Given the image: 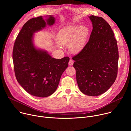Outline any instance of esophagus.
<instances>
[{"mask_svg": "<svg viewBox=\"0 0 131 131\" xmlns=\"http://www.w3.org/2000/svg\"><path fill=\"white\" fill-rule=\"evenodd\" d=\"M73 64V61L72 60H70L69 61V63H68V64L69 66H72Z\"/></svg>", "mask_w": 131, "mask_h": 131, "instance_id": "1", "label": "esophagus"}]
</instances>
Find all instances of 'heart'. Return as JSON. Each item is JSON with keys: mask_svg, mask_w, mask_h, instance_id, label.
<instances>
[{"mask_svg": "<svg viewBox=\"0 0 131 131\" xmlns=\"http://www.w3.org/2000/svg\"><path fill=\"white\" fill-rule=\"evenodd\" d=\"M90 30L84 25H68L62 28L58 32L57 39L59 44L68 46L70 52L78 53L84 47Z\"/></svg>", "mask_w": 131, "mask_h": 131, "instance_id": "obj_1", "label": "heart"}]
</instances>
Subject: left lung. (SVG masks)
I'll use <instances>...</instances> for the list:
<instances>
[{
  "label": "left lung",
  "instance_id": "1",
  "mask_svg": "<svg viewBox=\"0 0 131 131\" xmlns=\"http://www.w3.org/2000/svg\"><path fill=\"white\" fill-rule=\"evenodd\" d=\"M93 29L88 42L72 58L79 88L83 94L98 96L115 82L118 73L117 41L109 24L100 16H89Z\"/></svg>",
  "mask_w": 131,
  "mask_h": 131
}]
</instances>
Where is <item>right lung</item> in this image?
<instances>
[{
    "mask_svg": "<svg viewBox=\"0 0 131 131\" xmlns=\"http://www.w3.org/2000/svg\"><path fill=\"white\" fill-rule=\"evenodd\" d=\"M55 20L52 15H49L46 20L41 16L31 18L24 24L14 44L12 58L16 80L35 96L52 95L68 65L69 57L52 58L46 51L37 49L33 43L34 34L47 25H53Z\"/></svg>",
    "mask_w": 131,
    "mask_h": 131,
    "instance_id": "obj_1",
    "label": "right lung"
}]
</instances>
